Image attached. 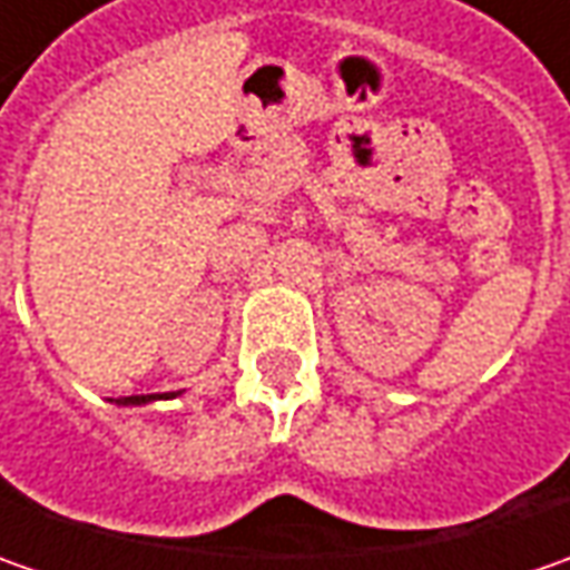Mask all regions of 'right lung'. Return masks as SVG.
Masks as SVG:
<instances>
[{
	"mask_svg": "<svg viewBox=\"0 0 570 570\" xmlns=\"http://www.w3.org/2000/svg\"><path fill=\"white\" fill-rule=\"evenodd\" d=\"M170 396H177V393H151V396H120V400H110V403H117V405H145V403H155V400H170Z\"/></svg>",
	"mask_w": 570,
	"mask_h": 570,
	"instance_id": "add662e5",
	"label": "right lung"
}]
</instances>
